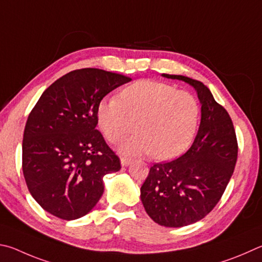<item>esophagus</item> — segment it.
I'll return each instance as SVG.
<instances>
[{
	"instance_id": "obj_1",
	"label": "esophagus",
	"mask_w": 262,
	"mask_h": 262,
	"mask_svg": "<svg viewBox=\"0 0 262 262\" xmlns=\"http://www.w3.org/2000/svg\"><path fill=\"white\" fill-rule=\"evenodd\" d=\"M120 161H121L122 167H127V166H129L132 164V160L128 159V158H121Z\"/></svg>"
}]
</instances>
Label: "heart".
Returning <instances> with one entry per match:
<instances>
[{"instance_id":"heart-1","label":"heart","mask_w":262,"mask_h":262,"mask_svg":"<svg viewBox=\"0 0 262 262\" xmlns=\"http://www.w3.org/2000/svg\"><path fill=\"white\" fill-rule=\"evenodd\" d=\"M201 118V105L191 93L164 82L142 80L128 85L120 99L98 104V126L104 136L118 143L135 129L136 135L120 146L127 156L152 155L166 160L192 143Z\"/></svg>"}]
</instances>
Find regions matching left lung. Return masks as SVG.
Segmentation results:
<instances>
[{
	"label": "left lung",
	"instance_id": "obj_1",
	"mask_svg": "<svg viewBox=\"0 0 262 262\" xmlns=\"http://www.w3.org/2000/svg\"><path fill=\"white\" fill-rule=\"evenodd\" d=\"M161 75L189 83L202 105L190 149L168 163L155 164L141 187L147 215L160 226L179 228L202 220L220 201L234 173L238 146L229 115L205 84L183 75Z\"/></svg>",
	"mask_w": 262,
	"mask_h": 262
}]
</instances>
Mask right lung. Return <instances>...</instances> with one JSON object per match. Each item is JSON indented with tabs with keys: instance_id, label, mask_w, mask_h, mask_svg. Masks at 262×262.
Here are the masks:
<instances>
[{
	"instance_id": "right-lung-1",
	"label": "right lung",
	"mask_w": 262,
	"mask_h": 262,
	"mask_svg": "<svg viewBox=\"0 0 262 262\" xmlns=\"http://www.w3.org/2000/svg\"><path fill=\"white\" fill-rule=\"evenodd\" d=\"M99 69L75 70L49 85L28 116L23 173L32 197L63 220L89 213L104 192V175L120 159L96 129L104 96L130 81Z\"/></svg>"
}]
</instances>
